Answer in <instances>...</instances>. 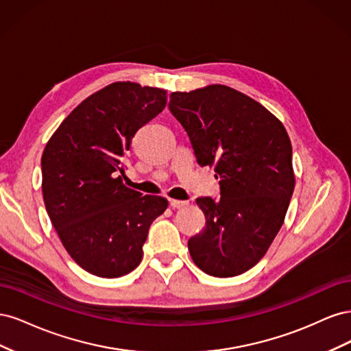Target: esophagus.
<instances>
[{
	"label": "esophagus",
	"mask_w": 351,
	"mask_h": 351,
	"mask_svg": "<svg viewBox=\"0 0 351 351\" xmlns=\"http://www.w3.org/2000/svg\"><path fill=\"white\" fill-rule=\"evenodd\" d=\"M189 205L187 200H178V199H169V206L173 209H183Z\"/></svg>",
	"instance_id": "1"
}]
</instances>
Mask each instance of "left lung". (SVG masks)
Listing matches in <instances>:
<instances>
[{
    "label": "left lung",
    "instance_id": "obj_1",
    "mask_svg": "<svg viewBox=\"0 0 351 351\" xmlns=\"http://www.w3.org/2000/svg\"><path fill=\"white\" fill-rule=\"evenodd\" d=\"M199 165H215L221 197H199L206 227L189 240L208 275L236 277L268 252L294 192L291 142L282 123L236 89L209 84L169 95Z\"/></svg>",
    "mask_w": 351,
    "mask_h": 351
}]
</instances>
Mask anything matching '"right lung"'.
<instances>
[{
	"label": "right lung",
	"instance_id": "1",
	"mask_svg": "<svg viewBox=\"0 0 351 351\" xmlns=\"http://www.w3.org/2000/svg\"><path fill=\"white\" fill-rule=\"evenodd\" d=\"M167 90L115 82L60 124L42 154V195L57 234L80 268L119 278L141 263L147 231L168 200L123 184L136 132L165 108Z\"/></svg>",
	"mask_w": 351,
	"mask_h": 351
}]
</instances>
